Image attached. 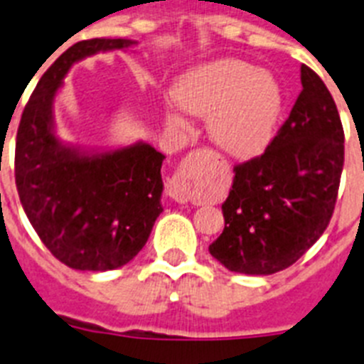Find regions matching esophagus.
<instances>
[{
	"mask_svg": "<svg viewBox=\"0 0 364 364\" xmlns=\"http://www.w3.org/2000/svg\"><path fill=\"white\" fill-rule=\"evenodd\" d=\"M198 166H200V156L198 153H191L186 156L180 164L178 171L173 175V178L167 182V195L176 202H188L191 197L193 180H195V173H197Z\"/></svg>",
	"mask_w": 364,
	"mask_h": 364,
	"instance_id": "esophagus-1",
	"label": "esophagus"
}]
</instances>
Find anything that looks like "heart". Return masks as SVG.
Segmentation results:
<instances>
[{
  "instance_id": "heart-1",
  "label": "heart",
  "mask_w": 364,
  "mask_h": 364,
  "mask_svg": "<svg viewBox=\"0 0 364 364\" xmlns=\"http://www.w3.org/2000/svg\"><path fill=\"white\" fill-rule=\"evenodd\" d=\"M173 98L195 117H208V133L233 159H253L272 142L282 109L277 80L235 58H220L188 70L173 87ZM167 122L182 127L178 112Z\"/></svg>"
}]
</instances>
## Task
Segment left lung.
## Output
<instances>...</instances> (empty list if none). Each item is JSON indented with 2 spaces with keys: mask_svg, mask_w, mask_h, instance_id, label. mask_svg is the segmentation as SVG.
I'll use <instances>...</instances> for the list:
<instances>
[{
  "mask_svg": "<svg viewBox=\"0 0 364 364\" xmlns=\"http://www.w3.org/2000/svg\"><path fill=\"white\" fill-rule=\"evenodd\" d=\"M302 91L259 159L233 169L224 231L210 253L230 272L272 275L317 242L332 218L345 133L323 80L301 67Z\"/></svg>",
  "mask_w": 364,
  "mask_h": 364,
  "instance_id": "1",
  "label": "left lung"
}]
</instances>
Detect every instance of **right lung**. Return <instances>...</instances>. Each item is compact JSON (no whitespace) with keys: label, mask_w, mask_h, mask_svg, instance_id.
Instances as JSON below:
<instances>
[{"label":"right lung","mask_w":364,"mask_h":364,"mask_svg":"<svg viewBox=\"0 0 364 364\" xmlns=\"http://www.w3.org/2000/svg\"><path fill=\"white\" fill-rule=\"evenodd\" d=\"M134 40L74 43L47 69L25 105L16 136V188L49 252L73 269L109 272L138 255L162 213V153L147 142L87 149L56 134L54 100L74 63L127 50Z\"/></svg>","instance_id":"right-lung-1"}]
</instances>
